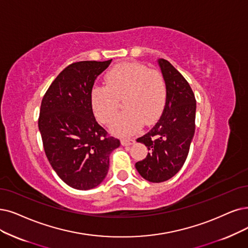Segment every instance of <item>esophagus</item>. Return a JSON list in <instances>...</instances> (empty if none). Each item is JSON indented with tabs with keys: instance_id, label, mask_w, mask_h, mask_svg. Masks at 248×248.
<instances>
[{
	"instance_id": "esophagus-1",
	"label": "esophagus",
	"mask_w": 248,
	"mask_h": 248,
	"mask_svg": "<svg viewBox=\"0 0 248 248\" xmlns=\"http://www.w3.org/2000/svg\"><path fill=\"white\" fill-rule=\"evenodd\" d=\"M135 142V140H132V138H122L121 140V144L122 145H125V146H127V145H131V144H133Z\"/></svg>"
}]
</instances>
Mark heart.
<instances>
[{
    "instance_id": "heart-1",
    "label": "heart",
    "mask_w": 248,
    "mask_h": 248,
    "mask_svg": "<svg viewBox=\"0 0 248 248\" xmlns=\"http://www.w3.org/2000/svg\"><path fill=\"white\" fill-rule=\"evenodd\" d=\"M106 85L92 90V105L102 123H110L123 100L125 111L111 125L113 133L130 136L140 130L143 121L151 124L161 116L167 101V85L163 75L140 63L114 66L105 77Z\"/></svg>"
}]
</instances>
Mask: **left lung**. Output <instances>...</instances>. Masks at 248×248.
Listing matches in <instances>:
<instances>
[{
	"instance_id": "1",
	"label": "left lung",
	"mask_w": 248,
	"mask_h": 248,
	"mask_svg": "<svg viewBox=\"0 0 248 248\" xmlns=\"http://www.w3.org/2000/svg\"><path fill=\"white\" fill-rule=\"evenodd\" d=\"M167 85V101L160 120L143 136L137 138L150 153L135 164L145 180L160 183L180 171L189 153L195 131L196 101L189 83L165 59H158Z\"/></svg>"
}]
</instances>
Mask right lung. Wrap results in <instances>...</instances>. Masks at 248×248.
I'll return each instance as SVG.
<instances>
[{
	"label": "right lung",
	"mask_w": 248,
	"mask_h": 248,
	"mask_svg": "<svg viewBox=\"0 0 248 248\" xmlns=\"http://www.w3.org/2000/svg\"><path fill=\"white\" fill-rule=\"evenodd\" d=\"M111 60L67 66L45 93L38 118L45 153L57 175L70 187L87 190L101 184L110 155L120 145L95 120L92 90Z\"/></svg>",
	"instance_id": "add662e5"
}]
</instances>
